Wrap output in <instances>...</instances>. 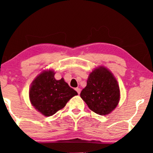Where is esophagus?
<instances>
[{
  "label": "esophagus",
  "mask_w": 153,
  "mask_h": 153,
  "mask_svg": "<svg viewBox=\"0 0 153 153\" xmlns=\"http://www.w3.org/2000/svg\"><path fill=\"white\" fill-rule=\"evenodd\" d=\"M75 90H76V91L77 92V93H78L79 95V94H80V93H81V89L80 88H76Z\"/></svg>",
  "instance_id": "34e87169"
}]
</instances>
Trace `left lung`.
<instances>
[{
    "mask_svg": "<svg viewBox=\"0 0 153 153\" xmlns=\"http://www.w3.org/2000/svg\"><path fill=\"white\" fill-rule=\"evenodd\" d=\"M90 109L105 116L118 105L120 89L116 79L107 69L100 67L89 75L87 85L80 94Z\"/></svg>",
    "mask_w": 153,
    "mask_h": 153,
    "instance_id": "left-lung-1",
    "label": "left lung"
}]
</instances>
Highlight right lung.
<instances>
[{"label": "right lung", "instance_id": "right-lung-1", "mask_svg": "<svg viewBox=\"0 0 153 153\" xmlns=\"http://www.w3.org/2000/svg\"><path fill=\"white\" fill-rule=\"evenodd\" d=\"M53 71H44L33 81L29 97L31 104L45 116L62 109L71 98L77 95L63 79L56 80Z\"/></svg>", "mask_w": 153, "mask_h": 153}]
</instances>
